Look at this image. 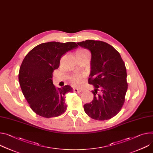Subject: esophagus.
Returning <instances> with one entry per match:
<instances>
[{
  "label": "esophagus",
  "instance_id": "esophagus-1",
  "mask_svg": "<svg viewBox=\"0 0 153 153\" xmlns=\"http://www.w3.org/2000/svg\"><path fill=\"white\" fill-rule=\"evenodd\" d=\"M83 90H80V89H77V88H74V91L75 93H80V92H82Z\"/></svg>",
  "mask_w": 153,
  "mask_h": 153
}]
</instances>
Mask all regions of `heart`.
I'll return each mask as SVG.
<instances>
[{
	"label": "heart",
	"mask_w": 153,
	"mask_h": 153,
	"mask_svg": "<svg viewBox=\"0 0 153 153\" xmlns=\"http://www.w3.org/2000/svg\"><path fill=\"white\" fill-rule=\"evenodd\" d=\"M87 53H89L87 50L82 49L77 51L76 54H84ZM69 80L74 87H80L84 82V77L80 74H73L69 77Z\"/></svg>",
	"instance_id": "1"
}]
</instances>
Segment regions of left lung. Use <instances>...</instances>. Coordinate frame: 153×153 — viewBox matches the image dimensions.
<instances>
[{
  "instance_id": "1",
  "label": "left lung",
  "mask_w": 153,
  "mask_h": 153,
  "mask_svg": "<svg viewBox=\"0 0 153 153\" xmlns=\"http://www.w3.org/2000/svg\"><path fill=\"white\" fill-rule=\"evenodd\" d=\"M91 53V73L88 84L94 87L90 103L84 105L91 118L103 121L117 115L125 101L128 90L126 68L120 53L111 45L98 40L77 43ZM101 91L100 94L97 93Z\"/></svg>"
}]
</instances>
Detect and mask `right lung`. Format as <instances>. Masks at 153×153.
<instances>
[{"label":"right lung","mask_w":153,"mask_h":153,"mask_svg":"<svg viewBox=\"0 0 153 153\" xmlns=\"http://www.w3.org/2000/svg\"><path fill=\"white\" fill-rule=\"evenodd\" d=\"M77 47L75 42L52 41L36 46L26 55L18 78L25 98L36 114L52 118L66 111L65 95L72 92L73 88L69 85L55 87L52 80V73L59 67L62 55Z\"/></svg>","instance_id":"1"}]
</instances>
